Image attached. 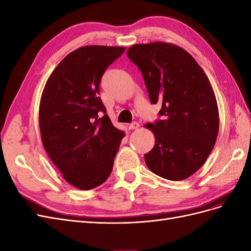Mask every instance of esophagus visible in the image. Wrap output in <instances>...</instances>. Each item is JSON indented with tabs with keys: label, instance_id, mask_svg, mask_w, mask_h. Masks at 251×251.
Wrapping results in <instances>:
<instances>
[{
	"label": "esophagus",
	"instance_id": "esophagus-1",
	"mask_svg": "<svg viewBox=\"0 0 251 251\" xmlns=\"http://www.w3.org/2000/svg\"><path fill=\"white\" fill-rule=\"evenodd\" d=\"M138 127H139L138 123H132L130 126H128V128H130V130H137Z\"/></svg>",
	"mask_w": 251,
	"mask_h": 251
}]
</instances>
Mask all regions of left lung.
I'll return each mask as SVG.
<instances>
[{
	"label": "left lung",
	"instance_id": "obj_1",
	"mask_svg": "<svg viewBox=\"0 0 251 251\" xmlns=\"http://www.w3.org/2000/svg\"><path fill=\"white\" fill-rule=\"evenodd\" d=\"M126 54L142 73L151 103L162 119L144 126L155 146L144 155L148 168L164 179L192 176L206 161L219 133V111L210 82L187 51L170 43L134 45Z\"/></svg>",
	"mask_w": 251,
	"mask_h": 251
}]
</instances>
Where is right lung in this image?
Wrapping results in <instances>:
<instances>
[{
    "instance_id": "obj_1",
    "label": "right lung",
    "mask_w": 251,
    "mask_h": 251,
    "mask_svg": "<svg viewBox=\"0 0 251 251\" xmlns=\"http://www.w3.org/2000/svg\"><path fill=\"white\" fill-rule=\"evenodd\" d=\"M125 50L108 46L74 50L57 65L43 91L39 120L44 149L68 183L81 191L109 178L125 137L98 96L105 69Z\"/></svg>"
}]
</instances>
